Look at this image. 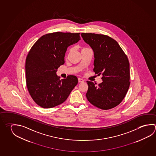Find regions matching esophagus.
I'll return each instance as SVG.
<instances>
[{
  "instance_id": "1",
  "label": "esophagus",
  "mask_w": 156,
  "mask_h": 156,
  "mask_svg": "<svg viewBox=\"0 0 156 156\" xmlns=\"http://www.w3.org/2000/svg\"><path fill=\"white\" fill-rule=\"evenodd\" d=\"M78 82L79 83H83V82H84V80L82 79V78H78Z\"/></svg>"
}]
</instances>
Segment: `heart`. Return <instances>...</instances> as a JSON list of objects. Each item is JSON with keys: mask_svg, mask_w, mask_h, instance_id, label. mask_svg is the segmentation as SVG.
Masks as SVG:
<instances>
[{"mask_svg": "<svg viewBox=\"0 0 156 156\" xmlns=\"http://www.w3.org/2000/svg\"><path fill=\"white\" fill-rule=\"evenodd\" d=\"M85 49H87V48H83V49H82V50ZM71 51H72V49H69V52H71Z\"/></svg>", "mask_w": 156, "mask_h": 156, "instance_id": "1", "label": "heart"}]
</instances>
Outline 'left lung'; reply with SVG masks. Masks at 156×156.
I'll use <instances>...</instances> for the list:
<instances>
[{"label":"left lung","mask_w":156,"mask_h":156,"mask_svg":"<svg viewBox=\"0 0 156 156\" xmlns=\"http://www.w3.org/2000/svg\"><path fill=\"white\" fill-rule=\"evenodd\" d=\"M81 36L93 50V70L95 74H102L103 81L98 85L87 81L86 97L100 109H111L120 104L128 90L130 83L128 58L117 42L109 36L91 33H82Z\"/></svg>","instance_id":"obj_1"}]
</instances>
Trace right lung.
<instances>
[{"instance_id": "obj_1", "label": "right lung", "mask_w": 156, "mask_h": 156, "mask_svg": "<svg viewBox=\"0 0 156 156\" xmlns=\"http://www.w3.org/2000/svg\"><path fill=\"white\" fill-rule=\"evenodd\" d=\"M80 33L57 32L41 36L28 54L26 76L28 90L39 106L49 108L66 101L78 84L75 76L60 79L58 69L65 63L67 48L80 40Z\"/></svg>"}]
</instances>
